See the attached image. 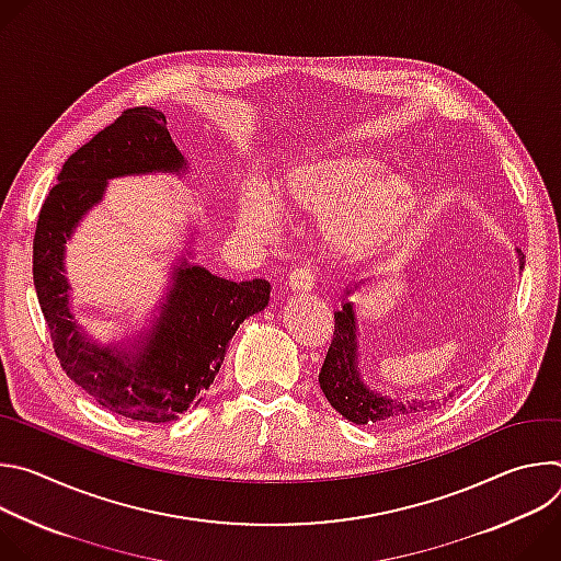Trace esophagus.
<instances>
[{"label":"esophagus","instance_id":"esophagus-1","mask_svg":"<svg viewBox=\"0 0 561 561\" xmlns=\"http://www.w3.org/2000/svg\"><path fill=\"white\" fill-rule=\"evenodd\" d=\"M288 286L297 293H308L312 290L314 286V268L310 266H301V268H295L290 275H288Z\"/></svg>","mask_w":561,"mask_h":561}]
</instances>
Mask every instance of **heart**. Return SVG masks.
<instances>
[{"instance_id":"heart-1","label":"heart","mask_w":561,"mask_h":561,"mask_svg":"<svg viewBox=\"0 0 561 561\" xmlns=\"http://www.w3.org/2000/svg\"><path fill=\"white\" fill-rule=\"evenodd\" d=\"M277 204L286 210L324 217V237L340 253H364L388 242L417 206L415 186L397 173H379L373 157L346 152L312 159L290 169L277 186ZM277 204L262 188L239 199V221L268 237L277 224Z\"/></svg>"}]
</instances>
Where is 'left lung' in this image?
Segmentation results:
<instances>
[{
  "label": "left lung",
  "instance_id": "obj_1",
  "mask_svg": "<svg viewBox=\"0 0 561 561\" xmlns=\"http://www.w3.org/2000/svg\"><path fill=\"white\" fill-rule=\"evenodd\" d=\"M519 271H524V255L517 251ZM364 284V279L353 282L344 295V304L340 310H335V333L331 348L327 353L324 366L319 370V386L331 402V407L348 422L353 424H394L407 422L422 413L437 411V407L446 404L455 392L442 394L439 399H402L383 394L362 379L359 373V342H357V312L355 304L351 301V295Z\"/></svg>",
  "mask_w": 561,
  "mask_h": 561
}]
</instances>
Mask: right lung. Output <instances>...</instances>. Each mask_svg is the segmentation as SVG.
<instances>
[{
    "label": "right lung",
    "mask_w": 561,
    "mask_h": 561,
    "mask_svg": "<svg viewBox=\"0 0 561 561\" xmlns=\"http://www.w3.org/2000/svg\"><path fill=\"white\" fill-rule=\"evenodd\" d=\"M152 173L182 178L188 162L171 139L164 113L148 106L124 111L75 150L39 210L33 282L66 375L111 413L164 424L202 402L239 324L268 306L271 282L217 277L191 262L188 247L139 331L111 344L91 337L72 312L66 242L102 204L108 180Z\"/></svg>",
    "instance_id": "add662e5"
}]
</instances>
